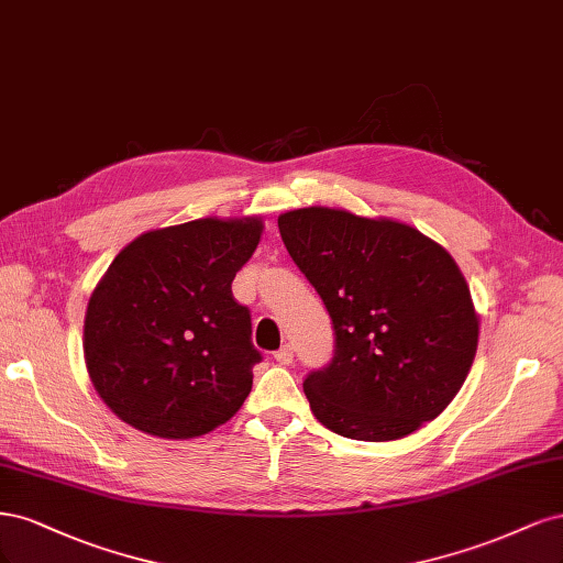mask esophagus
Here are the masks:
<instances>
[{
	"instance_id": "1",
	"label": "esophagus",
	"mask_w": 563,
	"mask_h": 563,
	"mask_svg": "<svg viewBox=\"0 0 563 563\" xmlns=\"http://www.w3.org/2000/svg\"><path fill=\"white\" fill-rule=\"evenodd\" d=\"M274 357H276V362H280V365H292L295 351H292V346H289V343H285V346H280V349L274 353Z\"/></svg>"
}]
</instances>
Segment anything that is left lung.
Listing matches in <instances>:
<instances>
[{"instance_id": "obj_1", "label": "left lung", "mask_w": 563, "mask_h": 563, "mask_svg": "<svg viewBox=\"0 0 563 563\" xmlns=\"http://www.w3.org/2000/svg\"><path fill=\"white\" fill-rule=\"evenodd\" d=\"M278 229L334 330L332 360L303 378L316 419L365 442L438 419L473 367L479 334L449 252L413 227L332 208L285 212Z\"/></svg>"}]
</instances>
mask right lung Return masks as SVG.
Listing matches in <instances>:
<instances>
[{"label":"right lung","mask_w":563,"mask_h":563,"mask_svg":"<svg viewBox=\"0 0 563 563\" xmlns=\"http://www.w3.org/2000/svg\"><path fill=\"white\" fill-rule=\"evenodd\" d=\"M260 220H196L142 233L88 301L90 380L121 421L168 440L227 423L262 353L231 283L252 257Z\"/></svg>","instance_id":"obj_1"}]
</instances>
